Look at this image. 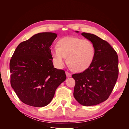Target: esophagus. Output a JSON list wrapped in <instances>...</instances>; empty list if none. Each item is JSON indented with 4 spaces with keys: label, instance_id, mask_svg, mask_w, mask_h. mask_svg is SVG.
Wrapping results in <instances>:
<instances>
[{
    "label": "esophagus",
    "instance_id": "1",
    "mask_svg": "<svg viewBox=\"0 0 129 129\" xmlns=\"http://www.w3.org/2000/svg\"><path fill=\"white\" fill-rule=\"evenodd\" d=\"M66 76L68 77H70L72 76V74L69 73L68 72H66Z\"/></svg>",
    "mask_w": 129,
    "mask_h": 129
}]
</instances>
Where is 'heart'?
<instances>
[{
	"label": "heart",
	"instance_id": "heart-1",
	"mask_svg": "<svg viewBox=\"0 0 129 129\" xmlns=\"http://www.w3.org/2000/svg\"><path fill=\"white\" fill-rule=\"evenodd\" d=\"M96 54L95 47L90 40L78 37H66L58 41L57 47L50 50L54 64L58 68L67 62L74 71L83 72L92 63Z\"/></svg>",
	"mask_w": 129,
	"mask_h": 129
}]
</instances>
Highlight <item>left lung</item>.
Wrapping results in <instances>:
<instances>
[{
  "label": "left lung",
  "mask_w": 129,
  "mask_h": 129,
  "mask_svg": "<svg viewBox=\"0 0 129 129\" xmlns=\"http://www.w3.org/2000/svg\"><path fill=\"white\" fill-rule=\"evenodd\" d=\"M81 34L93 43L96 54L87 69L72 75L75 81L73 94L80 104L91 106L106 101L110 95L118 76V58L106 41L93 34Z\"/></svg>",
  "instance_id": "8db88e82"
}]
</instances>
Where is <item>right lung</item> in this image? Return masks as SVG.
Here are the masks:
<instances>
[{
	"instance_id": "obj_1",
	"label": "right lung",
	"mask_w": 129,
	"mask_h": 129,
	"mask_svg": "<svg viewBox=\"0 0 129 129\" xmlns=\"http://www.w3.org/2000/svg\"><path fill=\"white\" fill-rule=\"evenodd\" d=\"M57 37L51 32L34 35L19 44L10 62L11 85L22 102L42 107L52 100L66 79L63 70L54 68L50 46Z\"/></svg>"
}]
</instances>
